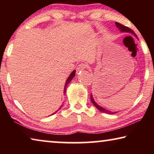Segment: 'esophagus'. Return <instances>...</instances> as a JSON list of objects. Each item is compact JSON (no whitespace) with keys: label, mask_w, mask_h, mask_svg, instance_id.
<instances>
[{"label":"esophagus","mask_w":154,"mask_h":154,"mask_svg":"<svg viewBox=\"0 0 154 154\" xmlns=\"http://www.w3.org/2000/svg\"><path fill=\"white\" fill-rule=\"evenodd\" d=\"M87 67H88L87 64H85L84 63H81L78 65V66L77 68V71H81V70H83V69H86Z\"/></svg>","instance_id":"1"}]
</instances>
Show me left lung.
Masks as SVG:
<instances>
[{"instance_id":"8db88e82","label":"left lung","mask_w":154,"mask_h":154,"mask_svg":"<svg viewBox=\"0 0 154 154\" xmlns=\"http://www.w3.org/2000/svg\"><path fill=\"white\" fill-rule=\"evenodd\" d=\"M116 26L118 27L119 30H120L122 32H130V33H132V34H133V35H134L135 36H137V35L136 34L134 33V32L133 30H132V29H130V28H129L128 27H127V26H124V25H122V24H119V23H118V22H116ZM90 100H91V101H92V104L94 105L96 108H97L99 111H101V112H103V113H108V114H115V113H118V111H109V110H106V109H104V108H103V107H101V106H100L99 105H98L97 104H96V103H95V101H94V98H93V96H92V94H91V96H90Z\"/></svg>"}]
</instances>
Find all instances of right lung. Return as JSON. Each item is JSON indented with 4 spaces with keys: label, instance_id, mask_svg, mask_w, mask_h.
I'll list each match as a JSON object with an SVG mask.
<instances>
[{
    "label": "right lung",
    "instance_id": "obj_1",
    "mask_svg": "<svg viewBox=\"0 0 154 154\" xmlns=\"http://www.w3.org/2000/svg\"><path fill=\"white\" fill-rule=\"evenodd\" d=\"M75 71H72V72H71V74L70 75V76H69V77H68V79H67L66 82V84H65V85H64V93L66 92V85H67L68 84H69V83H70V82H71V81L72 80V78H73V77L75 76ZM60 107H62V106H60ZM58 111H56L55 112V113H54L53 114H55ZM53 114H52V115H53Z\"/></svg>",
    "mask_w": 154,
    "mask_h": 154
}]
</instances>
